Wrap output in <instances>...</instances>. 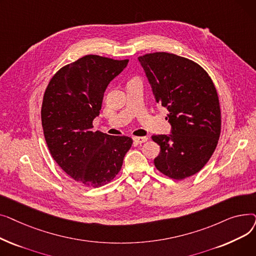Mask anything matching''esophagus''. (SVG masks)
<instances>
[{
  "instance_id": "obj_1",
  "label": "esophagus",
  "mask_w": 256,
  "mask_h": 256,
  "mask_svg": "<svg viewBox=\"0 0 256 256\" xmlns=\"http://www.w3.org/2000/svg\"><path fill=\"white\" fill-rule=\"evenodd\" d=\"M147 141V137H134V142L137 144H142Z\"/></svg>"
}]
</instances>
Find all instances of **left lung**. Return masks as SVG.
Here are the masks:
<instances>
[{"label": "left lung", "instance_id": "8db88e82", "mask_svg": "<svg viewBox=\"0 0 256 256\" xmlns=\"http://www.w3.org/2000/svg\"><path fill=\"white\" fill-rule=\"evenodd\" d=\"M138 59L172 126L171 135L152 137L160 147L154 166L173 180L190 178L206 166L220 138L216 87L202 67L184 57L156 52Z\"/></svg>", "mask_w": 256, "mask_h": 256}]
</instances>
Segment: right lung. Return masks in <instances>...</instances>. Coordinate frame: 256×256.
<instances>
[{
  "label": "right lung",
  "instance_id": "1",
  "mask_svg": "<svg viewBox=\"0 0 256 256\" xmlns=\"http://www.w3.org/2000/svg\"><path fill=\"white\" fill-rule=\"evenodd\" d=\"M128 63L86 55L60 68L46 89L42 122L48 150L66 174L86 186L113 180L132 147L130 137L92 130L106 86Z\"/></svg>",
  "mask_w": 256,
  "mask_h": 256
}]
</instances>
